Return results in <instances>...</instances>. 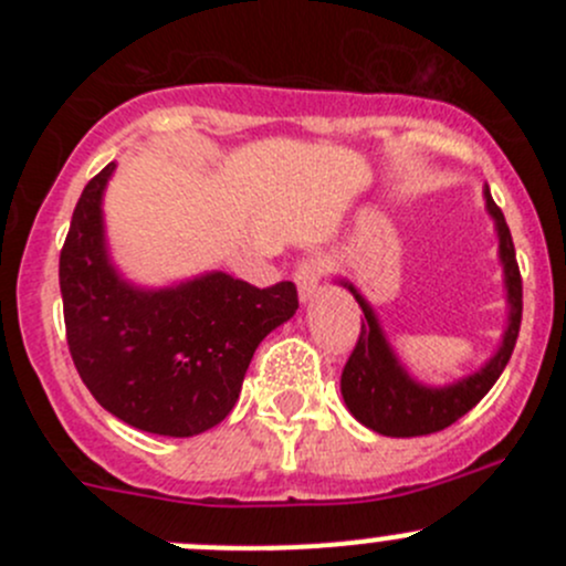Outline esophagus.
Returning <instances> with one entry per match:
<instances>
[{"label": "esophagus", "instance_id": "34e87169", "mask_svg": "<svg viewBox=\"0 0 566 566\" xmlns=\"http://www.w3.org/2000/svg\"><path fill=\"white\" fill-rule=\"evenodd\" d=\"M325 271H328V260L323 254H306L304 260H298V265H295V284H298L301 301H310L315 295Z\"/></svg>", "mask_w": 566, "mask_h": 566}]
</instances>
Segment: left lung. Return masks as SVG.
<instances>
[{
	"mask_svg": "<svg viewBox=\"0 0 566 566\" xmlns=\"http://www.w3.org/2000/svg\"><path fill=\"white\" fill-rule=\"evenodd\" d=\"M484 202H488V213L493 216L495 232H499V256L501 265H504L510 317H506V331L501 336L495 356L468 378L449 386H424L410 378L408 369L394 356L373 306L350 282H342L356 295L358 306L364 312L361 334H358L356 347H353L350 358L342 369V397H345L347 410L364 427L380 432V436L416 438L447 430L449 424H454L460 416H465L484 394L493 389L499 375L510 364L523 317L521 268H517L515 260V243H512L510 227H506L504 213L493 202L488 188H484Z\"/></svg>",
	"mask_w": 566,
	"mask_h": 566,
	"instance_id": "1",
	"label": "left lung"
}]
</instances>
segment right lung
I'll return each mask as SVG.
<instances>
[{
	"instance_id": "obj_1",
	"label": "right lung",
	"mask_w": 566,
	"mask_h": 566,
	"mask_svg": "<svg viewBox=\"0 0 566 566\" xmlns=\"http://www.w3.org/2000/svg\"><path fill=\"white\" fill-rule=\"evenodd\" d=\"M84 186L60 251L67 347L90 394L136 430L191 438L227 419L256 345L298 310L293 282L273 287L210 271L161 290L130 284L108 260L104 188Z\"/></svg>"
}]
</instances>
